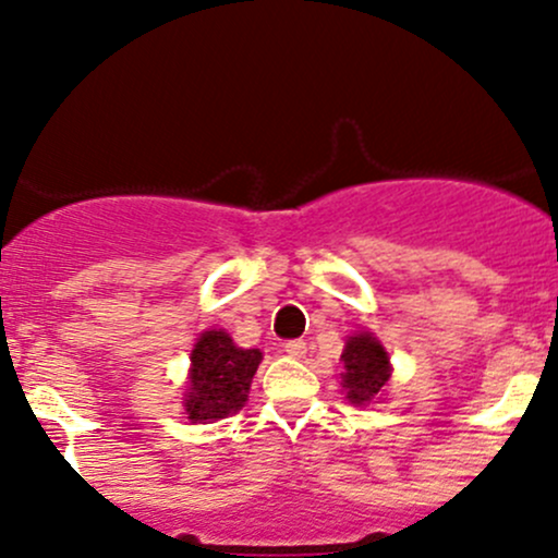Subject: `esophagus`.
Returning a JSON list of instances; mask_svg holds the SVG:
<instances>
[{"instance_id":"esophagus-1","label":"esophagus","mask_w":558,"mask_h":558,"mask_svg":"<svg viewBox=\"0 0 558 558\" xmlns=\"http://www.w3.org/2000/svg\"><path fill=\"white\" fill-rule=\"evenodd\" d=\"M283 351L288 356H293V360H301V356L306 354V343L304 341H288L283 345Z\"/></svg>"}]
</instances>
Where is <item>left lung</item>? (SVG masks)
Wrapping results in <instances>:
<instances>
[{"label":"left lung","mask_w":558,"mask_h":558,"mask_svg":"<svg viewBox=\"0 0 558 558\" xmlns=\"http://www.w3.org/2000/svg\"><path fill=\"white\" fill-rule=\"evenodd\" d=\"M341 362V386L345 390V399L351 403L364 407V403L375 401L383 393L390 377V356L373 332L349 336Z\"/></svg>","instance_id":"1"}]
</instances>
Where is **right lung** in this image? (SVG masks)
Segmentation results:
<instances>
[{"mask_svg": "<svg viewBox=\"0 0 558 558\" xmlns=\"http://www.w3.org/2000/svg\"><path fill=\"white\" fill-rule=\"evenodd\" d=\"M259 362V349H241L226 330H204L191 351L189 388L183 399L189 420L215 422L243 409Z\"/></svg>", "mask_w": 558, "mask_h": 558, "instance_id": "right-lung-1", "label": "right lung"}]
</instances>
